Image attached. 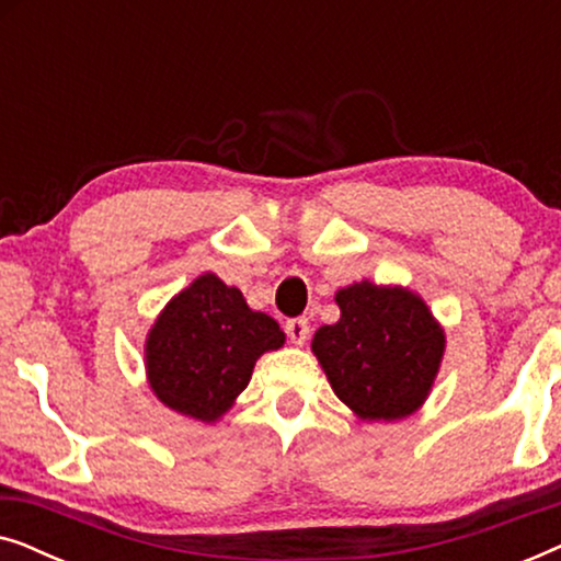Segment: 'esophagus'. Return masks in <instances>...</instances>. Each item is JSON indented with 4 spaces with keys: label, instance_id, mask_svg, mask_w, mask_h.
<instances>
[{
    "label": "esophagus",
    "instance_id": "1",
    "mask_svg": "<svg viewBox=\"0 0 561 561\" xmlns=\"http://www.w3.org/2000/svg\"><path fill=\"white\" fill-rule=\"evenodd\" d=\"M288 340L296 344V347H304L306 340H309V321L306 319H290L286 324Z\"/></svg>",
    "mask_w": 561,
    "mask_h": 561
}]
</instances>
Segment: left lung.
<instances>
[{"mask_svg":"<svg viewBox=\"0 0 561 561\" xmlns=\"http://www.w3.org/2000/svg\"><path fill=\"white\" fill-rule=\"evenodd\" d=\"M336 324L311 340L334 396L363 421L416 413L439 375L447 334L424 298L403 286L352 283L334 294Z\"/></svg>","mask_w":561,"mask_h":561,"instance_id":"1","label":"left lung"}]
</instances>
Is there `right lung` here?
I'll return each instance as SVG.
<instances>
[{"label":"right lung","instance_id":"right-lung-1","mask_svg":"<svg viewBox=\"0 0 561 561\" xmlns=\"http://www.w3.org/2000/svg\"><path fill=\"white\" fill-rule=\"evenodd\" d=\"M283 344L278 321L252 311L240 288L204 273L152 321L145 336V378L165 409L217 424L248 388L257 359Z\"/></svg>","mask_w":561,"mask_h":561}]
</instances>
